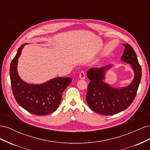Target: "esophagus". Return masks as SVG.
Masks as SVG:
<instances>
[{"instance_id":"obj_1","label":"esophagus","mask_w":150,"mask_h":150,"mask_svg":"<svg viewBox=\"0 0 150 150\" xmlns=\"http://www.w3.org/2000/svg\"><path fill=\"white\" fill-rule=\"evenodd\" d=\"M86 73H85V72L84 71H81V72H80V74H79V78L81 79H86Z\"/></svg>"}]
</instances>
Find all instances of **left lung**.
<instances>
[{"label": "left lung", "instance_id": "1", "mask_svg": "<svg viewBox=\"0 0 150 150\" xmlns=\"http://www.w3.org/2000/svg\"><path fill=\"white\" fill-rule=\"evenodd\" d=\"M125 47L121 60L131 65L134 77L131 83L126 87L113 88L103 82L105 72L111 66L93 67L87 72L91 81L86 99L91 110L103 115H113L128 108L137 95L142 78V67L134 49L128 44H122Z\"/></svg>", "mask_w": 150, "mask_h": 150}]
</instances>
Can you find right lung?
Listing matches in <instances>:
<instances>
[{
	"instance_id": "1",
	"label": "right lung",
	"mask_w": 150,
	"mask_h": 150,
	"mask_svg": "<svg viewBox=\"0 0 150 150\" xmlns=\"http://www.w3.org/2000/svg\"><path fill=\"white\" fill-rule=\"evenodd\" d=\"M25 44L19 48L10 66V78L13 96L17 103L33 115L44 116L55 111L61 101L62 93L71 84V78H55L41 84H29L18 75V58Z\"/></svg>"
}]
</instances>
